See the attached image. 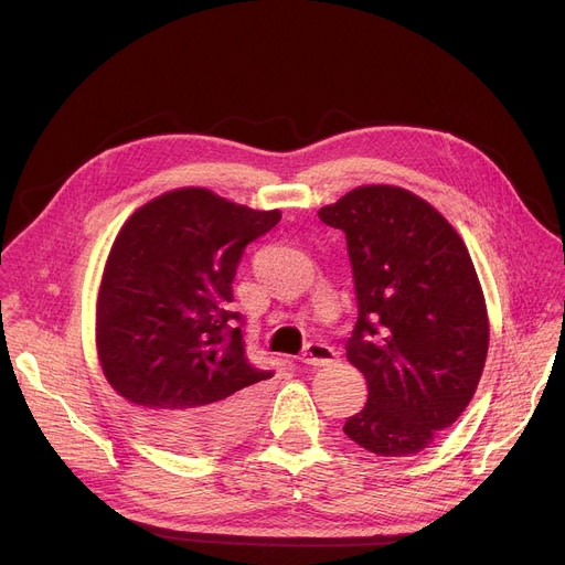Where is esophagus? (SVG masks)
I'll use <instances>...</instances> for the list:
<instances>
[{"instance_id":"34e87169","label":"esophagus","mask_w":565,"mask_h":565,"mask_svg":"<svg viewBox=\"0 0 565 565\" xmlns=\"http://www.w3.org/2000/svg\"><path fill=\"white\" fill-rule=\"evenodd\" d=\"M334 360H337V352L328 343H309L307 350L302 352V364L307 366H328Z\"/></svg>"}]
</instances>
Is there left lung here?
<instances>
[{
	"label": "left lung",
	"mask_w": 565,
	"mask_h": 565,
	"mask_svg": "<svg viewBox=\"0 0 565 565\" xmlns=\"http://www.w3.org/2000/svg\"><path fill=\"white\" fill-rule=\"evenodd\" d=\"M318 217L345 233L358 324L345 358L369 401L343 433L362 449L414 456L469 405L488 358L483 288L458 231L396 185H362Z\"/></svg>",
	"instance_id": "8db88e82"
}]
</instances>
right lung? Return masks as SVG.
Listing matches in <instances>:
<instances>
[{
	"mask_svg": "<svg viewBox=\"0 0 565 565\" xmlns=\"http://www.w3.org/2000/svg\"><path fill=\"white\" fill-rule=\"evenodd\" d=\"M279 220V211L181 188L137 207L109 249L98 360L137 424L173 451L215 454L254 428L273 371L247 360L233 279L245 247Z\"/></svg>",
	"mask_w": 565,
	"mask_h": 565,
	"instance_id": "add662e5",
	"label": "right lung"
}]
</instances>
